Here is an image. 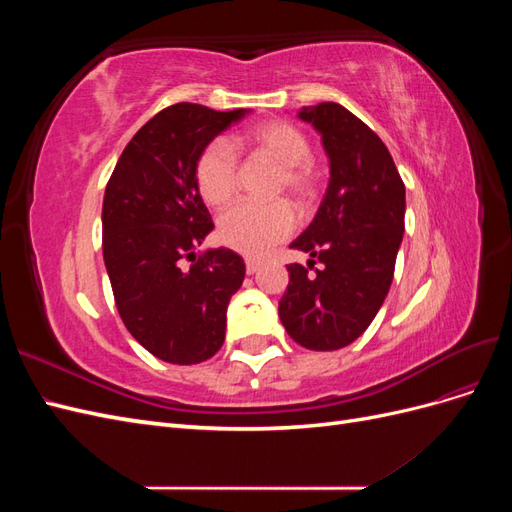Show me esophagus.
<instances>
[{
	"instance_id": "34e87169",
	"label": "esophagus",
	"mask_w": 512,
	"mask_h": 512,
	"mask_svg": "<svg viewBox=\"0 0 512 512\" xmlns=\"http://www.w3.org/2000/svg\"><path fill=\"white\" fill-rule=\"evenodd\" d=\"M260 269V262L258 260H245V271L247 275H254Z\"/></svg>"
}]
</instances>
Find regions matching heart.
Instances as JSON below:
<instances>
[{"label":"heart","instance_id":"b5f03b06","mask_svg":"<svg viewBox=\"0 0 512 512\" xmlns=\"http://www.w3.org/2000/svg\"><path fill=\"white\" fill-rule=\"evenodd\" d=\"M252 151L280 164L275 192H286L294 203L305 207L320 192L322 173L309 156L312 145L303 130L284 119L262 121L245 134ZM196 188L205 203L222 207L239 188V160L224 141L209 143L196 160ZM294 213L284 200L275 203H239L220 218V239L232 250L247 256L267 254L273 245L290 237Z\"/></svg>","mask_w":512,"mask_h":512}]
</instances>
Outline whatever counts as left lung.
I'll use <instances>...</instances> for the list:
<instances>
[{
    "label": "left lung",
    "instance_id": "left-lung-1",
    "mask_svg": "<svg viewBox=\"0 0 512 512\" xmlns=\"http://www.w3.org/2000/svg\"><path fill=\"white\" fill-rule=\"evenodd\" d=\"M299 117L322 134L331 179L314 222L290 247L323 269L288 265L280 320L303 348L337 350L365 333L389 294L406 188L380 136L342 104L320 102Z\"/></svg>",
    "mask_w": 512,
    "mask_h": 512
}]
</instances>
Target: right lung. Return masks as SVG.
Here are the masks:
<instances>
[{
    "label": "right lung",
    "mask_w": 512,
    "mask_h": 512,
    "mask_svg": "<svg viewBox=\"0 0 512 512\" xmlns=\"http://www.w3.org/2000/svg\"><path fill=\"white\" fill-rule=\"evenodd\" d=\"M245 113L166 106L132 136L106 183L102 254L117 312L166 363L194 365L222 348L226 309L243 284L239 254H194L213 228L194 170L200 151Z\"/></svg>",
    "instance_id": "add662e5"
}]
</instances>
